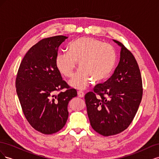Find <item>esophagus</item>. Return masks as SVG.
<instances>
[{
  "instance_id": "1",
  "label": "esophagus",
  "mask_w": 159,
  "mask_h": 159,
  "mask_svg": "<svg viewBox=\"0 0 159 159\" xmlns=\"http://www.w3.org/2000/svg\"><path fill=\"white\" fill-rule=\"evenodd\" d=\"M78 95L80 98H84V95H85V93H84V91L80 90V91H78Z\"/></svg>"
}]
</instances>
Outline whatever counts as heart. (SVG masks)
I'll list each match as a JSON object with an SVG mask.
<instances>
[{
	"label": "heart",
	"instance_id": "obj_1",
	"mask_svg": "<svg viewBox=\"0 0 159 159\" xmlns=\"http://www.w3.org/2000/svg\"><path fill=\"white\" fill-rule=\"evenodd\" d=\"M116 60V52L112 46L93 38L82 37L70 43L68 52L57 55L56 65L61 74L69 78L73 75L78 61L80 68L70 84L75 88L85 89L90 78L97 82L107 78Z\"/></svg>",
	"mask_w": 159,
	"mask_h": 159
}]
</instances>
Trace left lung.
Returning a JSON list of instances; mask_svg holds the SVG:
<instances>
[{
    "label": "left lung",
    "instance_id": "8db88e82",
    "mask_svg": "<svg viewBox=\"0 0 159 159\" xmlns=\"http://www.w3.org/2000/svg\"><path fill=\"white\" fill-rule=\"evenodd\" d=\"M113 40L121 47L118 66L107 81L85 95L91 125L103 136L120 133L129 126L143 95L141 72L135 58L121 42Z\"/></svg>",
    "mask_w": 159,
    "mask_h": 159
}]
</instances>
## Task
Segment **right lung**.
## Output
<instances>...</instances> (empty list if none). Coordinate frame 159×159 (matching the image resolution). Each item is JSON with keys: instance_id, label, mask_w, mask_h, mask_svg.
Masks as SVG:
<instances>
[{"instance_id": "add662e5", "label": "right lung", "mask_w": 159, "mask_h": 159, "mask_svg": "<svg viewBox=\"0 0 159 159\" xmlns=\"http://www.w3.org/2000/svg\"><path fill=\"white\" fill-rule=\"evenodd\" d=\"M68 37L44 38L28 51L19 67L16 88L23 113L30 125L44 134H53L64 127L68 105L77 96L62 80L56 65L59 47ZM66 88L64 93L56 94Z\"/></svg>"}]
</instances>
